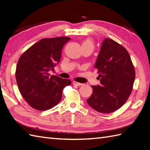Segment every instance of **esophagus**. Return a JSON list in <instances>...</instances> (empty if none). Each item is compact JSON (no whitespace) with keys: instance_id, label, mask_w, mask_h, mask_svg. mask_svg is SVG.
<instances>
[{"instance_id":"1","label":"esophagus","mask_w":150,"mask_h":150,"mask_svg":"<svg viewBox=\"0 0 150 150\" xmlns=\"http://www.w3.org/2000/svg\"><path fill=\"white\" fill-rule=\"evenodd\" d=\"M73 84L75 85H77V86H81L83 84V83H78V82H76V81H73Z\"/></svg>"}]
</instances>
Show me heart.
<instances>
[{"label": "heart", "mask_w": 150, "mask_h": 150, "mask_svg": "<svg viewBox=\"0 0 150 150\" xmlns=\"http://www.w3.org/2000/svg\"><path fill=\"white\" fill-rule=\"evenodd\" d=\"M82 46H88V47H91L92 49L94 48V44L93 42L91 40H85L82 43Z\"/></svg>", "instance_id": "heart-1"}]
</instances>
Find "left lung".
I'll list each match as a JSON object with an SVG mask.
<instances>
[{
  "instance_id": "obj_1",
  "label": "left lung",
  "mask_w": 150,
  "mask_h": 150,
  "mask_svg": "<svg viewBox=\"0 0 150 150\" xmlns=\"http://www.w3.org/2000/svg\"><path fill=\"white\" fill-rule=\"evenodd\" d=\"M94 67L100 85H92L86 101L95 110L109 114L125 104L130 95L135 72L126 49L112 39L103 41Z\"/></svg>"
}]
</instances>
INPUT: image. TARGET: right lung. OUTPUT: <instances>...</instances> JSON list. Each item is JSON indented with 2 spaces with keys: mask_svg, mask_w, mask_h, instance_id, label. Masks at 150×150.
<instances>
[{
  "mask_svg": "<svg viewBox=\"0 0 150 150\" xmlns=\"http://www.w3.org/2000/svg\"><path fill=\"white\" fill-rule=\"evenodd\" d=\"M71 38H43L20 57L16 69L19 91L28 104L38 110H47L61 101L63 89L70 79L50 76L61 59L62 50Z\"/></svg>",
  "mask_w": 150,
  "mask_h": 150,
  "instance_id": "add662e5",
  "label": "right lung"
}]
</instances>
